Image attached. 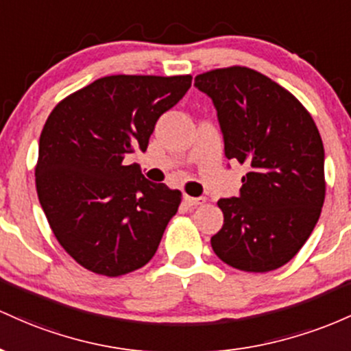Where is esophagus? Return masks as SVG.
I'll use <instances>...</instances> for the list:
<instances>
[{"label":"esophagus","instance_id":"34e87169","mask_svg":"<svg viewBox=\"0 0 351 351\" xmlns=\"http://www.w3.org/2000/svg\"><path fill=\"white\" fill-rule=\"evenodd\" d=\"M184 200H186L187 206H202L206 202V197H191V195H184Z\"/></svg>","mask_w":351,"mask_h":351}]
</instances>
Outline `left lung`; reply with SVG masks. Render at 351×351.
I'll return each instance as SVG.
<instances>
[{
	"instance_id": "8db88e82",
	"label": "left lung",
	"mask_w": 351,
	"mask_h": 351,
	"mask_svg": "<svg viewBox=\"0 0 351 351\" xmlns=\"http://www.w3.org/2000/svg\"><path fill=\"white\" fill-rule=\"evenodd\" d=\"M194 86L214 102L227 159L249 165L240 194L217 202L223 226L212 249L234 269H278L302 249L324 207L320 132L289 90L254 69L208 71Z\"/></svg>"
}]
</instances>
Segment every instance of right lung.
I'll return each mask as SVG.
<instances>
[{
    "label": "right lung",
    "instance_id": "obj_1",
    "mask_svg": "<svg viewBox=\"0 0 351 351\" xmlns=\"http://www.w3.org/2000/svg\"><path fill=\"white\" fill-rule=\"evenodd\" d=\"M191 76H106L49 114L36 191L58 242L80 265L106 277L154 257L180 192L147 180L124 159L147 149L164 112L186 96Z\"/></svg>",
    "mask_w": 351,
    "mask_h": 351
}]
</instances>
